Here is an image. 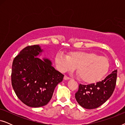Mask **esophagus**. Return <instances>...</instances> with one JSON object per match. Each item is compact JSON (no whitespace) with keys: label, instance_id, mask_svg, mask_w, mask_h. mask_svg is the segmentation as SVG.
Wrapping results in <instances>:
<instances>
[{"label":"esophagus","instance_id":"34e87169","mask_svg":"<svg viewBox=\"0 0 125 125\" xmlns=\"http://www.w3.org/2000/svg\"><path fill=\"white\" fill-rule=\"evenodd\" d=\"M64 79L65 80H69V79H70V77H68L67 76H65V75L64 77Z\"/></svg>","mask_w":125,"mask_h":125}]
</instances>
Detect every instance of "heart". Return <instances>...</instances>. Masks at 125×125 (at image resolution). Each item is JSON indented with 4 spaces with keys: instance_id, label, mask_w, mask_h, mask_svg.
<instances>
[{
    "instance_id": "1",
    "label": "heart",
    "mask_w": 125,
    "mask_h": 125,
    "mask_svg": "<svg viewBox=\"0 0 125 125\" xmlns=\"http://www.w3.org/2000/svg\"><path fill=\"white\" fill-rule=\"evenodd\" d=\"M55 61L61 72L74 71L77 68V74L83 81L94 83L101 79L108 72L110 62L106 57L98 56L92 52L76 51L68 56L57 53Z\"/></svg>"
}]
</instances>
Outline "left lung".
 I'll list each match as a JSON object with an SVG mask.
<instances>
[{
  "instance_id": "obj_1",
  "label": "left lung",
  "mask_w": 125,
  "mask_h": 125,
  "mask_svg": "<svg viewBox=\"0 0 125 125\" xmlns=\"http://www.w3.org/2000/svg\"><path fill=\"white\" fill-rule=\"evenodd\" d=\"M117 70H114L104 80L87 85H79L75 98L78 104L86 109L100 106L111 97L115 89Z\"/></svg>"
}]
</instances>
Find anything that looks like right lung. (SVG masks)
<instances>
[{"instance_id": "add662e5", "label": "right lung", "mask_w": 125, "mask_h": 125, "mask_svg": "<svg viewBox=\"0 0 125 125\" xmlns=\"http://www.w3.org/2000/svg\"><path fill=\"white\" fill-rule=\"evenodd\" d=\"M42 51L38 45L26 47L15 57L12 66L13 90L18 98L30 107L47 105L56 86L64 78L49 60L36 57Z\"/></svg>"}]
</instances>
